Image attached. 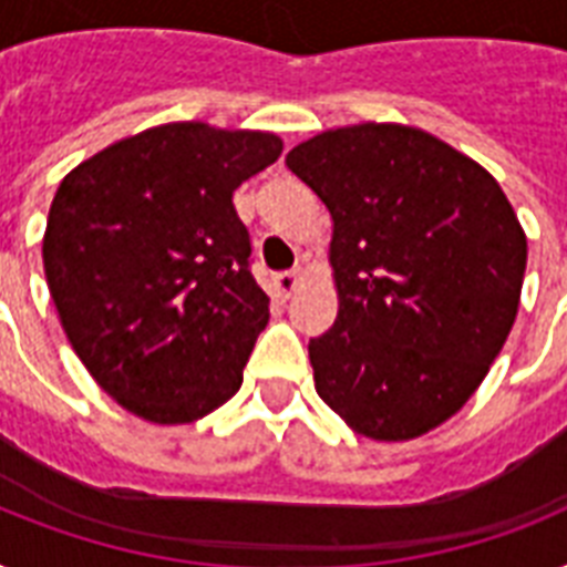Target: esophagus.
Returning a JSON list of instances; mask_svg holds the SVG:
<instances>
[{
  "instance_id": "1",
  "label": "esophagus",
  "mask_w": 567,
  "mask_h": 567,
  "mask_svg": "<svg viewBox=\"0 0 567 567\" xmlns=\"http://www.w3.org/2000/svg\"><path fill=\"white\" fill-rule=\"evenodd\" d=\"M300 285V270H285V274L274 276V288L279 297H291Z\"/></svg>"
}]
</instances>
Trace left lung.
<instances>
[{"mask_svg":"<svg viewBox=\"0 0 567 567\" xmlns=\"http://www.w3.org/2000/svg\"><path fill=\"white\" fill-rule=\"evenodd\" d=\"M332 217L338 318L311 338L320 400L409 441L474 396L506 344L527 235L492 173L403 123L320 132L285 155Z\"/></svg>","mask_w":567,"mask_h":567,"instance_id":"1","label":"left lung"}]
</instances>
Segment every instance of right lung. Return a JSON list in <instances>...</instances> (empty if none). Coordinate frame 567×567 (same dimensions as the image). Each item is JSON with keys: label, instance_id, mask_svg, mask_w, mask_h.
Wrapping results in <instances>:
<instances>
[{"label": "right lung", "instance_id": "right-lung-1", "mask_svg": "<svg viewBox=\"0 0 567 567\" xmlns=\"http://www.w3.org/2000/svg\"><path fill=\"white\" fill-rule=\"evenodd\" d=\"M282 137L199 120L146 128L58 185L43 270L96 385L150 423H190L244 382L270 297L249 274L231 194Z\"/></svg>", "mask_w": 567, "mask_h": 567}]
</instances>
